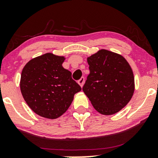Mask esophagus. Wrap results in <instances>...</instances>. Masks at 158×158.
<instances>
[{"instance_id":"esophagus-1","label":"esophagus","mask_w":158,"mask_h":158,"mask_svg":"<svg viewBox=\"0 0 158 158\" xmlns=\"http://www.w3.org/2000/svg\"><path fill=\"white\" fill-rule=\"evenodd\" d=\"M78 83H79V85H80L81 88H82L83 85H84V83H85V78L84 77H81V79H79V81H78Z\"/></svg>"}]
</instances>
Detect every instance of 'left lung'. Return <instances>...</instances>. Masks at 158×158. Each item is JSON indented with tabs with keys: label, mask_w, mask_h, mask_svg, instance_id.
<instances>
[{
	"label": "left lung",
	"mask_w": 158,
	"mask_h": 158,
	"mask_svg": "<svg viewBox=\"0 0 158 158\" xmlns=\"http://www.w3.org/2000/svg\"><path fill=\"white\" fill-rule=\"evenodd\" d=\"M90 73L82 90L94 108L103 115L119 112L131 100L135 77L123 56L100 50L87 59Z\"/></svg>",
	"instance_id": "1"
}]
</instances>
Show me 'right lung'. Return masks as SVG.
I'll use <instances>...</instances> for the list:
<instances>
[{
  "instance_id": "right-lung-1",
  "label": "right lung",
  "mask_w": 158,
  "mask_h": 158,
  "mask_svg": "<svg viewBox=\"0 0 158 158\" xmlns=\"http://www.w3.org/2000/svg\"><path fill=\"white\" fill-rule=\"evenodd\" d=\"M64 59L48 52L29 61L23 68L21 94L29 107L42 117H60L71 105L74 94L81 90L71 72L62 67Z\"/></svg>"
}]
</instances>
